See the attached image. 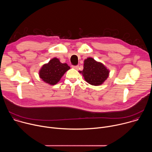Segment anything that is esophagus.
I'll use <instances>...</instances> for the list:
<instances>
[{"label":"esophagus","mask_w":152,"mask_h":152,"mask_svg":"<svg viewBox=\"0 0 152 152\" xmlns=\"http://www.w3.org/2000/svg\"><path fill=\"white\" fill-rule=\"evenodd\" d=\"M72 68H73V69H75L76 70H78L79 67V66H72Z\"/></svg>","instance_id":"esophagus-1"}]
</instances>
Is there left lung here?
Segmentation results:
<instances>
[{
    "label": "left lung",
    "mask_w": 152,
    "mask_h": 152,
    "mask_svg": "<svg viewBox=\"0 0 152 152\" xmlns=\"http://www.w3.org/2000/svg\"><path fill=\"white\" fill-rule=\"evenodd\" d=\"M88 83L98 86L102 85L109 76L110 70L104 65L94 60L92 58H88L84 60L83 69L79 71Z\"/></svg>",
    "instance_id": "obj_1"
}]
</instances>
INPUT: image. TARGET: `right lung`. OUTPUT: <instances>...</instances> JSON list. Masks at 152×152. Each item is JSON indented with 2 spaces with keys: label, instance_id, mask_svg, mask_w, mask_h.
Wrapping results in <instances>:
<instances>
[{
  "label": "right lung",
  "instance_id": "right-lung-1",
  "mask_svg": "<svg viewBox=\"0 0 152 152\" xmlns=\"http://www.w3.org/2000/svg\"><path fill=\"white\" fill-rule=\"evenodd\" d=\"M70 67L65 63H61L59 59L54 58L48 64L43 65L39 71V77L46 83L54 85L56 84L62 76Z\"/></svg>",
  "mask_w": 152,
  "mask_h": 152
}]
</instances>
